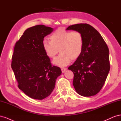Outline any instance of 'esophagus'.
I'll list each match as a JSON object with an SVG mask.
<instances>
[{"mask_svg":"<svg viewBox=\"0 0 121 121\" xmlns=\"http://www.w3.org/2000/svg\"><path fill=\"white\" fill-rule=\"evenodd\" d=\"M61 69L62 72L64 73L65 71L67 70V68H62Z\"/></svg>","mask_w":121,"mask_h":121,"instance_id":"34e87169","label":"esophagus"}]
</instances>
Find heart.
I'll list each match as a JSON object with an SVG mask.
<instances>
[{
	"mask_svg": "<svg viewBox=\"0 0 121 121\" xmlns=\"http://www.w3.org/2000/svg\"><path fill=\"white\" fill-rule=\"evenodd\" d=\"M50 39H44L42 45L47 55L50 58L54 57L60 49V53L53 61L55 65L65 66L70 63L72 58L76 59L82 52L84 38L79 31L58 29L51 35Z\"/></svg>",
	"mask_w": 121,
	"mask_h": 121,
	"instance_id": "1",
	"label": "heart"
}]
</instances>
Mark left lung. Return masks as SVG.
Masks as SVG:
<instances>
[{"label":"left lung","mask_w":121,"mask_h":121,"mask_svg":"<svg viewBox=\"0 0 121 121\" xmlns=\"http://www.w3.org/2000/svg\"><path fill=\"white\" fill-rule=\"evenodd\" d=\"M66 29L80 32L84 38L81 54L68 68L74 73L73 85L82 96L95 95L103 87L110 69L108 47L99 33L89 24L73 25Z\"/></svg>","instance_id":"1"}]
</instances>
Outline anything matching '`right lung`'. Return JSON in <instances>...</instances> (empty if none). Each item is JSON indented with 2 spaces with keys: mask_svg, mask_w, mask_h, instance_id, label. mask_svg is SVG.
I'll return each instance as SVG.
<instances>
[{
  "mask_svg": "<svg viewBox=\"0 0 121 121\" xmlns=\"http://www.w3.org/2000/svg\"><path fill=\"white\" fill-rule=\"evenodd\" d=\"M53 30L43 25L29 28L14 47L11 66L18 87L35 99L48 96L61 74L60 68L51 64L42 45L44 38Z\"/></svg>",
  "mask_w": 121,
  "mask_h": 121,
  "instance_id": "1",
  "label": "right lung"
}]
</instances>
